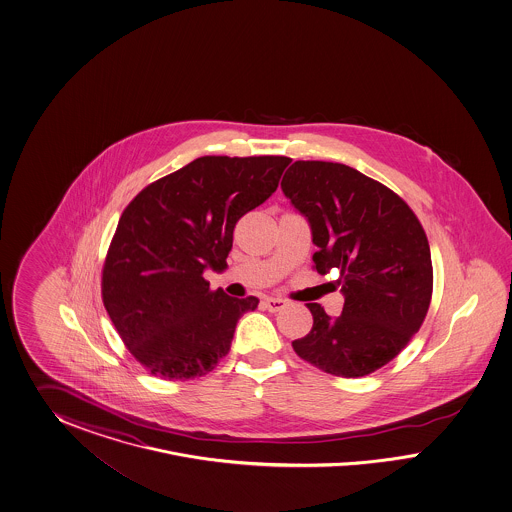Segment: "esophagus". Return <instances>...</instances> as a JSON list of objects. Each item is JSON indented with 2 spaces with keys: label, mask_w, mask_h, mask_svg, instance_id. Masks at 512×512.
Here are the masks:
<instances>
[{
  "label": "esophagus",
  "mask_w": 512,
  "mask_h": 512,
  "mask_svg": "<svg viewBox=\"0 0 512 512\" xmlns=\"http://www.w3.org/2000/svg\"><path fill=\"white\" fill-rule=\"evenodd\" d=\"M264 308L268 311H272V313H276V311H281L285 306H287V302L285 300H281V298H266L263 302Z\"/></svg>",
  "instance_id": "1"
}]
</instances>
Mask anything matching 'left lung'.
<instances>
[{
	"label": "left lung",
	"mask_w": 512,
	"mask_h": 512,
	"mask_svg": "<svg viewBox=\"0 0 512 512\" xmlns=\"http://www.w3.org/2000/svg\"><path fill=\"white\" fill-rule=\"evenodd\" d=\"M281 189L308 219L315 270L338 268L340 317L308 304L310 334L296 355L338 377L383 368L419 332L434 289L432 255L419 217L392 189L357 169L328 161H295Z\"/></svg>",
	"instance_id": "1"
}]
</instances>
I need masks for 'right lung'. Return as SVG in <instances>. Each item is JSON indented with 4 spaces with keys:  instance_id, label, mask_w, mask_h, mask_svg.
<instances>
[{
    "instance_id": "add662e5",
    "label": "right lung",
    "mask_w": 512,
    "mask_h": 512,
    "mask_svg": "<svg viewBox=\"0 0 512 512\" xmlns=\"http://www.w3.org/2000/svg\"><path fill=\"white\" fill-rule=\"evenodd\" d=\"M291 163L283 155H204L144 187L127 204L103 266L101 295L129 353L161 379L212 372L238 319L259 298L210 291L238 219L263 204Z\"/></svg>"
}]
</instances>
